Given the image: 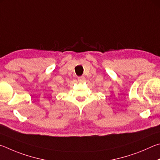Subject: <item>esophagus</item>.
<instances>
[{"label":"esophagus","instance_id":"esophagus-1","mask_svg":"<svg viewBox=\"0 0 160 160\" xmlns=\"http://www.w3.org/2000/svg\"><path fill=\"white\" fill-rule=\"evenodd\" d=\"M78 81L80 83H83L85 81V77H83V76H81V77H78Z\"/></svg>","mask_w":160,"mask_h":160}]
</instances>
